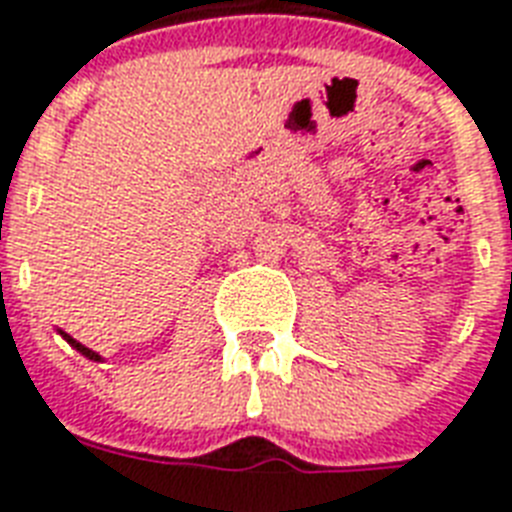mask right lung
I'll use <instances>...</instances> for the list:
<instances>
[{"label":"right lung","instance_id":"obj_1","mask_svg":"<svg viewBox=\"0 0 512 512\" xmlns=\"http://www.w3.org/2000/svg\"><path fill=\"white\" fill-rule=\"evenodd\" d=\"M58 332H60V335H63V340H66L68 345H71V348H76V350H79V353H82V356H87V358H90V361H100V356H98V353H95V350L84 348L82 342H76L74 337H71V335H66V332H63V329H58Z\"/></svg>","mask_w":512,"mask_h":512}]
</instances>
